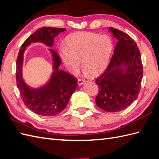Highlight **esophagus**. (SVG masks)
Wrapping results in <instances>:
<instances>
[{
  "label": "esophagus",
  "mask_w": 159,
  "mask_h": 159,
  "mask_svg": "<svg viewBox=\"0 0 159 159\" xmlns=\"http://www.w3.org/2000/svg\"><path fill=\"white\" fill-rule=\"evenodd\" d=\"M85 82H86V81L84 80L78 79V80H77V83H78V85H82V84H84Z\"/></svg>",
  "instance_id": "esophagus-1"
}]
</instances>
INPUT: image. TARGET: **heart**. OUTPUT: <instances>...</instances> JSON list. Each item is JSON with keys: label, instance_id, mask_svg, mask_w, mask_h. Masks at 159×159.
I'll return each instance as SVG.
<instances>
[{"label": "heart", "instance_id": "b5f03b06", "mask_svg": "<svg viewBox=\"0 0 159 159\" xmlns=\"http://www.w3.org/2000/svg\"><path fill=\"white\" fill-rule=\"evenodd\" d=\"M64 48L59 50V56L67 71L76 75L80 60L85 75L95 77L108 66L113 50V42L106 35L90 32H77L65 37Z\"/></svg>", "mask_w": 159, "mask_h": 159}]
</instances>
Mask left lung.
<instances>
[{
    "label": "left lung",
    "mask_w": 159,
    "mask_h": 159,
    "mask_svg": "<svg viewBox=\"0 0 159 159\" xmlns=\"http://www.w3.org/2000/svg\"><path fill=\"white\" fill-rule=\"evenodd\" d=\"M118 40L110 63L96 83L99 90L96 104L113 113L128 107L138 98L143 77V65L138 46L128 34L109 28Z\"/></svg>",
    "instance_id": "8db88e82"
}]
</instances>
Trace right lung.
Wrapping results in <instances>:
<instances>
[{"instance_id":"right-lung-1","label":"right lung","mask_w":159,"mask_h":159,"mask_svg":"<svg viewBox=\"0 0 159 159\" xmlns=\"http://www.w3.org/2000/svg\"><path fill=\"white\" fill-rule=\"evenodd\" d=\"M65 28L43 27L27 38L21 45L16 62V82L21 98L25 105L34 113L42 116H54L61 113L67 107L73 93L77 87V80L68 73L59 70L61 61L58 54L49 49L52 56L53 73L45 86L32 88L28 86L22 77L24 53L27 46L32 42H42L52 47L58 34Z\"/></svg>"}]
</instances>
